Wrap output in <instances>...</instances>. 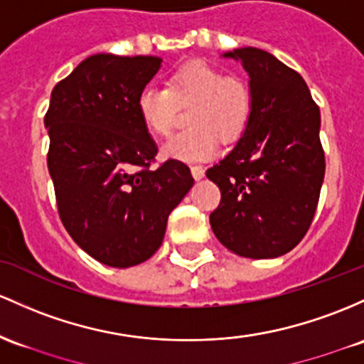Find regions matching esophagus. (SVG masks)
I'll use <instances>...</instances> for the list:
<instances>
[{"label": "esophagus", "mask_w": 364, "mask_h": 364, "mask_svg": "<svg viewBox=\"0 0 364 364\" xmlns=\"http://www.w3.org/2000/svg\"><path fill=\"white\" fill-rule=\"evenodd\" d=\"M191 176L198 181V179H202L203 176H205V169H203L202 166H193L191 167Z\"/></svg>", "instance_id": "esophagus-1"}]
</instances>
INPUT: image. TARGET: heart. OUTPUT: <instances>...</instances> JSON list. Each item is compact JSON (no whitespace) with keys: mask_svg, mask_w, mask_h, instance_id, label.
Segmentation results:
<instances>
[{"mask_svg":"<svg viewBox=\"0 0 364 364\" xmlns=\"http://www.w3.org/2000/svg\"><path fill=\"white\" fill-rule=\"evenodd\" d=\"M191 103L190 129L176 134L164 145L162 155L179 162L210 161L221 150V138L235 141L242 136L252 98L240 79L225 77L203 60L178 67L167 79L166 87L146 85L136 100L143 126L155 136H169L176 122L178 105Z\"/></svg>","mask_w":364,"mask_h":364,"instance_id":"obj_1","label":"heart"}]
</instances>
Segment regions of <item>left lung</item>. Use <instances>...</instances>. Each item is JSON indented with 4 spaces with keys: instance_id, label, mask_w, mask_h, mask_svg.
Wrapping results in <instances>:
<instances>
[{
    "instance_id": "8db88e82",
    "label": "left lung",
    "mask_w": 364,
    "mask_h": 364,
    "mask_svg": "<svg viewBox=\"0 0 364 364\" xmlns=\"http://www.w3.org/2000/svg\"><path fill=\"white\" fill-rule=\"evenodd\" d=\"M249 74V122L207 178L221 190L210 226L228 250L274 259L304 238L325 178L321 115L301 74L259 48L223 53Z\"/></svg>"
}]
</instances>
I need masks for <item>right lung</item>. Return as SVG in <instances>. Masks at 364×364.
Segmentation results:
<instances>
[{"instance_id": "right-lung-1", "label": "right lung", "mask_w": 364, "mask_h": 364, "mask_svg": "<svg viewBox=\"0 0 364 364\" xmlns=\"http://www.w3.org/2000/svg\"><path fill=\"white\" fill-rule=\"evenodd\" d=\"M161 65L159 57L97 53L51 91L48 171L60 219L105 266H136L157 252L167 218L195 183L173 159L150 169L157 145L136 100Z\"/></svg>"}]
</instances>
